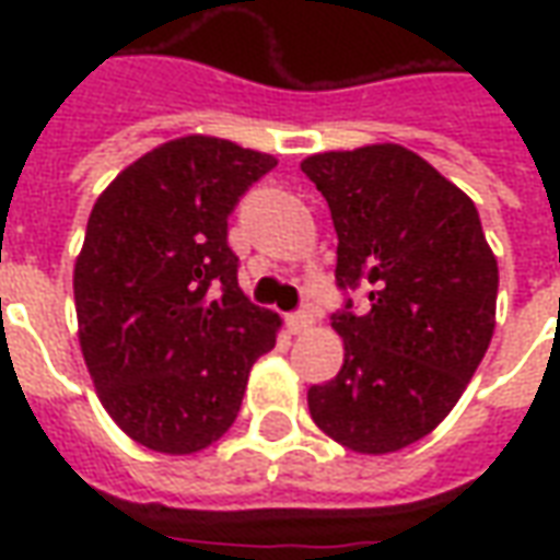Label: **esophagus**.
Listing matches in <instances>:
<instances>
[{"label": "esophagus", "mask_w": 560, "mask_h": 560, "mask_svg": "<svg viewBox=\"0 0 560 560\" xmlns=\"http://www.w3.org/2000/svg\"><path fill=\"white\" fill-rule=\"evenodd\" d=\"M312 324H315V320H312V315H305V312L288 317V329H291L293 336H300V332H305V329L312 327Z\"/></svg>", "instance_id": "1"}]
</instances>
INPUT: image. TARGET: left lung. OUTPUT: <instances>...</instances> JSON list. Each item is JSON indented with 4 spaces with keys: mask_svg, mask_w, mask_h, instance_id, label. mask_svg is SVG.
Segmentation results:
<instances>
[{
    "mask_svg": "<svg viewBox=\"0 0 560 560\" xmlns=\"http://www.w3.org/2000/svg\"><path fill=\"white\" fill-rule=\"evenodd\" d=\"M300 167L339 233V288H369L363 315H332L345 365L308 389V411L353 453H396L456 408L489 351L498 260L474 200L411 149L317 152Z\"/></svg>",
    "mask_w": 560,
    "mask_h": 560,
    "instance_id": "1",
    "label": "left lung"
}]
</instances>
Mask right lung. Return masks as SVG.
Segmentation results:
<instances>
[{
	"label": "right lung",
	"instance_id": "add662e5",
	"mask_svg": "<svg viewBox=\"0 0 560 560\" xmlns=\"http://www.w3.org/2000/svg\"><path fill=\"white\" fill-rule=\"evenodd\" d=\"M279 161L188 135L116 176L74 264L78 339L104 411L147 450L191 456L228 432L281 317L236 281L228 215Z\"/></svg>",
	"mask_w": 560,
	"mask_h": 560
}]
</instances>
